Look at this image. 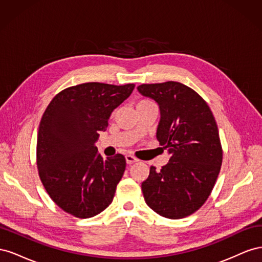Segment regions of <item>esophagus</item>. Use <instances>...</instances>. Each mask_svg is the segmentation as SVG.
I'll use <instances>...</instances> for the list:
<instances>
[{
    "mask_svg": "<svg viewBox=\"0 0 262 262\" xmlns=\"http://www.w3.org/2000/svg\"><path fill=\"white\" fill-rule=\"evenodd\" d=\"M125 161H126V164L131 165V164L137 163L139 160H138V158L134 157V156H132V155H126V156H125Z\"/></svg>",
    "mask_w": 262,
    "mask_h": 262,
    "instance_id": "1",
    "label": "esophagus"
}]
</instances>
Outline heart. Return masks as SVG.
Segmentation results:
<instances>
[{"mask_svg": "<svg viewBox=\"0 0 262 262\" xmlns=\"http://www.w3.org/2000/svg\"><path fill=\"white\" fill-rule=\"evenodd\" d=\"M150 102H152V101H149V100H141V101H139V102H138V105H144V104H150Z\"/></svg>", "mask_w": 262, "mask_h": 262, "instance_id": "b5f03b06", "label": "heart"}]
</instances>
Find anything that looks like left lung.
<instances>
[{
  "label": "left lung",
  "mask_w": 262,
  "mask_h": 262,
  "mask_svg": "<svg viewBox=\"0 0 262 262\" xmlns=\"http://www.w3.org/2000/svg\"><path fill=\"white\" fill-rule=\"evenodd\" d=\"M138 91L160 106L156 138L170 155L160 171L150 166L142 182L144 200L164 217H186L207 201L220 173L223 150L215 119L200 95L181 83L142 84Z\"/></svg>",
  "instance_id": "obj_1"
}]
</instances>
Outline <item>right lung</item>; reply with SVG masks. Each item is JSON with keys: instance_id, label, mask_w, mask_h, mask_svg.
<instances>
[{"instance_id": "add662e5", "label": "right lung", "mask_w": 262, "mask_h": 262, "mask_svg": "<svg viewBox=\"0 0 262 262\" xmlns=\"http://www.w3.org/2000/svg\"><path fill=\"white\" fill-rule=\"evenodd\" d=\"M134 86L93 82L69 87L43 113L37 138L39 177L53 202L75 217L97 215L114 200L125 158L104 160L95 143Z\"/></svg>"}]
</instances>
